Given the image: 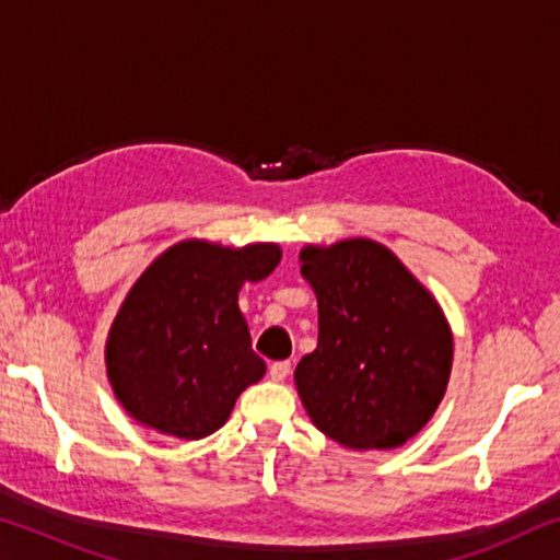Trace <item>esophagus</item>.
I'll return each mask as SVG.
<instances>
[{"label": "esophagus", "mask_w": 560, "mask_h": 560, "mask_svg": "<svg viewBox=\"0 0 560 560\" xmlns=\"http://www.w3.org/2000/svg\"><path fill=\"white\" fill-rule=\"evenodd\" d=\"M289 373H291V363H289V360H277V363H271V368H269L271 381H277V383L287 381Z\"/></svg>", "instance_id": "34e87169"}]
</instances>
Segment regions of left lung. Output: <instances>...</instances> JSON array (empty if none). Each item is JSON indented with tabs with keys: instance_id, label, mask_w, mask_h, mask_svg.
Segmentation results:
<instances>
[{
	"instance_id": "left-lung-1",
	"label": "left lung",
	"mask_w": 560,
	"mask_h": 560,
	"mask_svg": "<svg viewBox=\"0 0 560 560\" xmlns=\"http://www.w3.org/2000/svg\"><path fill=\"white\" fill-rule=\"evenodd\" d=\"M318 346L293 381L316 428L348 450H395L438 410L452 371L440 303L373 240L303 246Z\"/></svg>"
}]
</instances>
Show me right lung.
<instances>
[{"label": "right lung", "mask_w": 560, "mask_h": 560, "mask_svg": "<svg viewBox=\"0 0 560 560\" xmlns=\"http://www.w3.org/2000/svg\"><path fill=\"white\" fill-rule=\"evenodd\" d=\"M279 261V244L185 240L140 273L106 340L108 381L132 420L179 440H202L230 420L236 397L267 373L240 289Z\"/></svg>", "instance_id": "1"}]
</instances>
